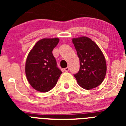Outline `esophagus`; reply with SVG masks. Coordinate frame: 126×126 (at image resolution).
<instances>
[{"mask_svg":"<svg viewBox=\"0 0 126 126\" xmlns=\"http://www.w3.org/2000/svg\"><path fill=\"white\" fill-rule=\"evenodd\" d=\"M69 71V67H65V68L64 69V71H65V72H68Z\"/></svg>","mask_w":126,"mask_h":126,"instance_id":"obj_1","label":"esophagus"}]
</instances>
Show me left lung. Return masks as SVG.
Here are the masks:
<instances>
[{
    "label": "left lung",
    "mask_w": 126,
    "mask_h": 126,
    "mask_svg": "<svg viewBox=\"0 0 126 126\" xmlns=\"http://www.w3.org/2000/svg\"><path fill=\"white\" fill-rule=\"evenodd\" d=\"M79 59L80 68L74 74L79 85L86 90L97 87L103 82L107 73L105 59L100 48L86 36L72 40Z\"/></svg>",
    "instance_id": "8db88e82"
}]
</instances>
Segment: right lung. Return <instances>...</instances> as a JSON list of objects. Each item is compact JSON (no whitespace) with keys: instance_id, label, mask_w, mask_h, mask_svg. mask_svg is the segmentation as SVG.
<instances>
[{"instance_id":"add662e5","label":"right lung","mask_w":126,"mask_h":126,"mask_svg":"<svg viewBox=\"0 0 126 126\" xmlns=\"http://www.w3.org/2000/svg\"><path fill=\"white\" fill-rule=\"evenodd\" d=\"M58 38H43L36 43L28 55L25 73L30 85L40 92H47L57 84L62 71L57 66L52 50Z\"/></svg>"}]
</instances>
